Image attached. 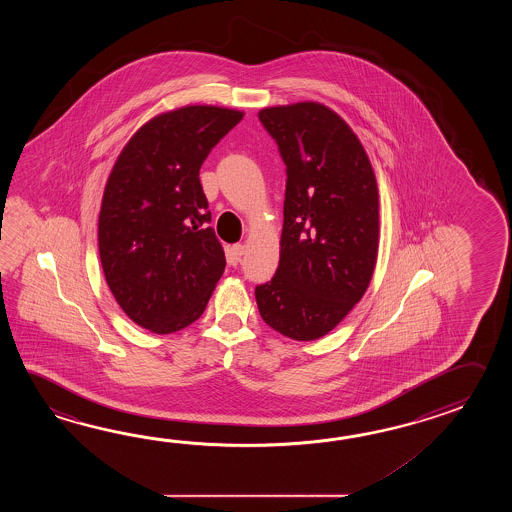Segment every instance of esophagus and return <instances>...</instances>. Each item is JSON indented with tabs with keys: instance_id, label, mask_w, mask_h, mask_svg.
I'll return each mask as SVG.
<instances>
[{
	"instance_id": "esophagus-1",
	"label": "esophagus",
	"mask_w": 512,
	"mask_h": 512,
	"mask_svg": "<svg viewBox=\"0 0 512 512\" xmlns=\"http://www.w3.org/2000/svg\"><path fill=\"white\" fill-rule=\"evenodd\" d=\"M243 254H245V245H240V243L232 245L229 252H227V260H229L230 265H238Z\"/></svg>"
}]
</instances>
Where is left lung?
Returning <instances> with one entry per match:
<instances>
[{
  "label": "left lung",
  "mask_w": 512,
  "mask_h": 512,
  "mask_svg": "<svg viewBox=\"0 0 512 512\" xmlns=\"http://www.w3.org/2000/svg\"><path fill=\"white\" fill-rule=\"evenodd\" d=\"M287 166L280 263L256 287L261 318L293 340L337 327L366 293L379 251V190L346 120L320 102L258 113Z\"/></svg>",
  "instance_id": "left-lung-1"
}]
</instances>
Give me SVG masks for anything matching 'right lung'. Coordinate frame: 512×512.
Instances as JSON below:
<instances>
[{
  "mask_svg": "<svg viewBox=\"0 0 512 512\" xmlns=\"http://www.w3.org/2000/svg\"><path fill=\"white\" fill-rule=\"evenodd\" d=\"M243 111L185 106L142 124L102 196L98 252L120 309L157 335L203 315L225 271L199 168Z\"/></svg>",
  "mask_w": 512,
  "mask_h": 512,
  "instance_id": "add662e5",
  "label": "right lung"
}]
</instances>
